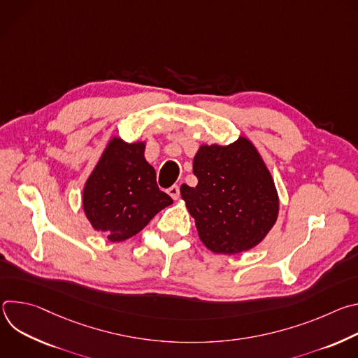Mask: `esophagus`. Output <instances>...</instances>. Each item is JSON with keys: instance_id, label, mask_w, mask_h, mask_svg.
Instances as JSON below:
<instances>
[{"instance_id": "34e87169", "label": "esophagus", "mask_w": 358, "mask_h": 358, "mask_svg": "<svg viewBox=\"0 0 358 358\" xmlns=\"http://www.w3.org/2000/svg\"><path fill=\"white\" fill-rule=\"evenodd\" d=\"M167 192L170 194V196H171L173 199H177V198L180 196V187H178L177 184H174V185H171V187L167 189Z\"/></svg>"}]
</instances>
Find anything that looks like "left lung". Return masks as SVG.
I'll return each instance as SVG.
<instances>
[{"instance_id": "1", "label": "left lung", "mask_w": 358, "mask_h": 358, "mask_svg": "<svg viewBox=\"0 0 358 358\" xmlns=\"http://www.w3.org/2000/svg\"><path fill=\"white\" fill-rule=\"evenodd\" d=\"M196 187L181 185L199 239L215 253L257 246L275 225L279 198L253 144L239 137L229 145H201L194 157Z\"/></svg>"}]
</instances>
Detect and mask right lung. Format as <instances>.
I'll list each match as a JSON object with an SVG mask.
<instances>
[{"label": "right lung", "instance_id": "obj_1", "mask_svg": "<svg viewBox=\"0 0 358 358\" xmlns=\"http://www.w3.org/2000/svg\"><path fill=\"white\" fill-rule=\"evenodd\" d=\"M144 143L112 138L86 181L85 214L112 242L131 238L173 203L159 188L156 171L144 159Z\"/></svg>", "mask_w": 358, "mask_h": 358}]
</instances>
